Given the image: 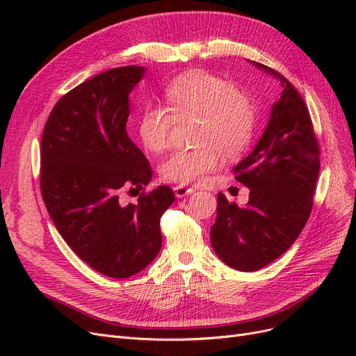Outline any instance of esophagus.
I'll return each instance as SVG.
<instances>
[{"label": "esophagus", "mask_w": 356, "mask_h": 356, "mask_svg": "<svg viewBox=\"0 0 356 356\" xmlns=\"http://www.w3.org/2000/svg\"><path fill=\"white\" fill-rule=\"evenodd\" d=\"M195 191L196 190L193 188V187H186V186H177V187H174V193H175V196L178 199L186 197L188 195H193V193H195Z\"/></svg>", "instance_id": "34e87169"}]
</instances>
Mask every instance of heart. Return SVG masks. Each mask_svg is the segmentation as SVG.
<instances>
[{
  "instance_id": "b5f03b06",
  "label": "heart",
  "mask_w": 356,
  "mask_h": 356,
  "mask_svg": "<svg viewBox=\"0 0 356 356\" xmlns=\"http://www.w3.org/2000/svg\"><path fill=\"white\" fill-rule=\"evenodd\" d=\"M168 106L147 104L139 113L136 132L152 153L169 147L175 118L197 117L196 148L179 149L161 165V178L177 184H195L218 168L221 154L234 157L251 143L257 114L251 99L220 75L193 70L178 75L163 90Z\"/></svg>"
}]
</instances>
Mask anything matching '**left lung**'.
I'll return each instance as SVG.
<instances>
[{
    "mask_svg": "<svg viewBox=\"0 0 356 356\" xmlns=\"http://www.w3.org/2000/svg\"><path fill=\"white\" fill-rule=\"evenodd\" d=\"M258 70L281 81L264 132L250 156L236 165V179L250 188L245 207L218 193L211 242L221 260L241 272H255L296 242L314 207L319 145L307 106L284 75L263 63Z\"/></svg>",
    "mask_w": 356,
    "mask_h": 356,
    "instance_id": "obj_1",
    "label": "left lung"
}]
</instances>
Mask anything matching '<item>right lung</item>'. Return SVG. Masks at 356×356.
<instances>
[{
    "mask_svg": "<svg viewBox=\"0 0 356 356\" xmlns=\"http://www.w3.org/2000/svg\"><path fill=\"white\" fill-rule=\"evenodd\" d=\"M145 68L129 65L95 75L51 110L41 138L40 187L58 232L83 261L123 279L152 263L161 248L160 218L175 200L168 186L123 203V190H143L153 170L126 132L129 93Z\"/></svg>",
    "mask_w": 356,
    "mask_h": 356,
    "instance_id": "add662e5",
    "label": "right lung"
}]
</instances>
